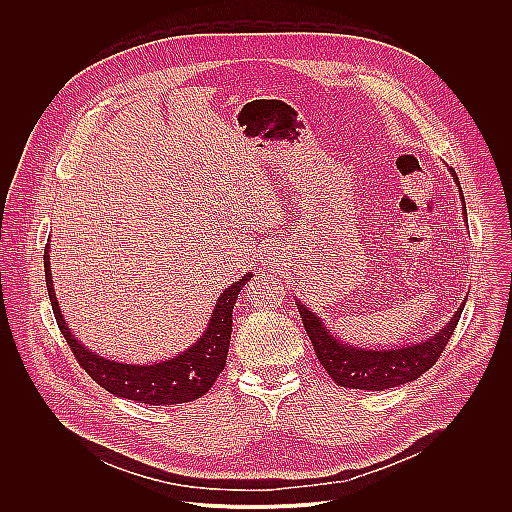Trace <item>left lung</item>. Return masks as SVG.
<instances>
[{"mask_svg": "<svg viewBox=\"0 0 512 512\" xmlns=\"http://www.w3.org/2000/svg\"><path fill=\"white\" fill-rule=\"evenodd\" d=\"M453 177L459 185V177L455 171H453ZM465 215H467V209H465ZM297 307H299L305 331L315 347L317 359L321 361V365L337 385L345 389H359V391H383V389H393L419 379L437 363V359L445 351L451 335L459 325L465 305L459 307V311L453 315L447 327L441 329V333H437L433 339L425 343L409 345L403 349H387V351L357 349L353 345H343L333 335H329V331L323 327V323L315 313H311L301 303H297Z\"/></svg>", "mask_w": 512, "mask_h": 512, "instance_id": "8db88e82", "label": "left lung"}]
</instances>
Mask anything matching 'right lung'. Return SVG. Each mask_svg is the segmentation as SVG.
<instances>
[{
    "mask_svg": "<svg viewBox=\"0 0 512 512\" xmlns=\"http://www.w3.org/2000/svg\"><path fill=\"white\" fill-rule=\"evenodd\" d=\"M47 249L49 247H45L43 255L45 285L57 327L65 337V343L69 345L75 361L99 387H103L115 397H123L145 405L189 403L211 389V385L215 383V379L227 363L233 325V305L243 285L251 279V273H247L243 279H239L237 283L223 291L215 305L207 331L183 355L157 365H123L91 353L81 343H77L75 337L69 333L53 293Z\"/></svg>",
    "mask_w": 512,
    "mask_h": 512,
    "instance_id": "obj_1",
    "label": "right lung"
}]
</instances>
